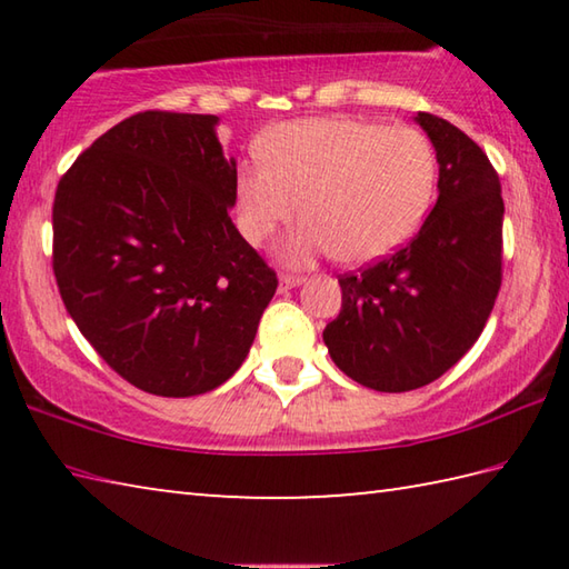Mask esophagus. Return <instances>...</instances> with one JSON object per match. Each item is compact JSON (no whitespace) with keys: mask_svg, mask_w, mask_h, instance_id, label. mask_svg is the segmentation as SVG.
I'll return each instance as SVG.
<instances>
[{"mask_svg":"<svg viewBox=\"0 0 569 569\" xmlns=\"http://www.w3.org/2000/svg\"><path fill=\"white\" fill-rule=\"evenodd\" d=\"M301 283H303L301 276H288V273H283L281 278H278V291H291V288L301 286Z\"/></svg>","mask_w":569,"mask_h":569,"instance_id":"esophagus-1","label":"esophagus"}]
</instances>
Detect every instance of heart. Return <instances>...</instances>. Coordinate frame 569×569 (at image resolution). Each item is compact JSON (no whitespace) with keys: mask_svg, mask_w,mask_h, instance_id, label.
<instances>
[{"mask_svg":"<svg viewBox=\"0 0 569 569\" xmlns=\"http://www.w3.org/2000/svg\"><path fill=\"white\" fill-rule=\"evenodd\" d=\"M263 157L238 172V226L250 243L303 208V223L278 253L288 263L339 253L377 261L417 233L437 186V156L427 134L356 118L276 124Z\"/></svg>","mask_w":569,"mask_h":569,"instance_id":"obj_1","label":"heart"}]
</instances>
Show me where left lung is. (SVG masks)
I'll return each instance as SVG.
<instances>
[{
    "label": "left lung",
    "instance_id": "1",
    "mask_svg": "<svg viewBox=\"0 0 569 569\" xmlns=\"http://www.w3.org/2000/svg\"><path fill=\"white\" fill-rule=\"evenodd\" d=\"M439 162V198L407 248L339 278L341 313L323 343L346 377L373 391L427 387L465 356L502 286V186L455 124L417 112Z\"/></svg>",
    "mask_w": 569,
    "mask_h": 569
}]
</instances>
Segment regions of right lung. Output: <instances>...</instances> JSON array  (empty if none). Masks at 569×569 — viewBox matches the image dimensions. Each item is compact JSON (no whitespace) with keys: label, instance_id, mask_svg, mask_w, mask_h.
<instances>
[{"label":"right lung","instance_id":"right-lung-1","mask_svg":"<svg viewBox=\"0 0 569 569\" xmlns=\"http://www.w3.org/2000/svg\"><path fill=\"white\" fill-rule=\"evenodd\" d=\"M218 122L132 114L57 186L52 266L67 313L156 397H198L233 377L278 286L230 220L238 170Z\"/></svg>","mask_w":569,"mask_h":569}]
</instances>
